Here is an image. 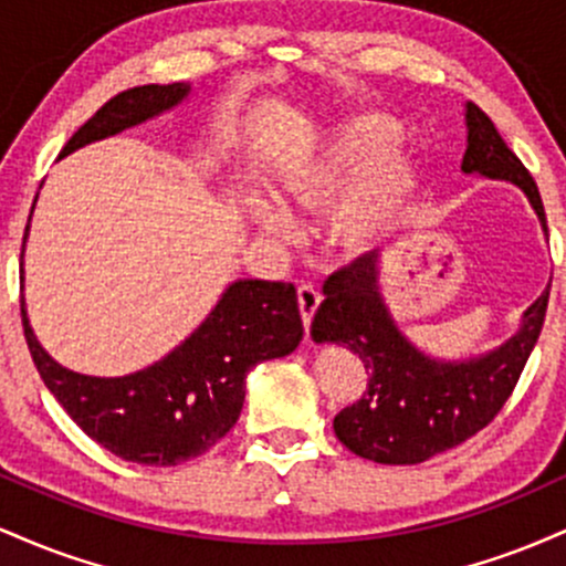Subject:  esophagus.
<instances>
[{"label": "esophagus", "mask_w": 566, "mask_h": 566, "mask_svg": "<svg viewBox=\"0 0 566 566\" xmlns=\"http://www.w3.org/2000/svg\"><path fill=\"white\" fill-rule=\"evenodd\" d=\"M319 303H322V292H319V287H316V284H311V282L297 284V305H301V316H303L305 329H308L311 319H314Z\"/></svg>", "instance_id": "1"}]
</instances>
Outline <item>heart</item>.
I'll use <instances>...</instances> for the list:
<instances>
[{"mask_svg": "<svg viewBox=\"0 0 566 566\" xmlns=\"http://www.w3.org/2000/svg\"><path fill=\"white\" fill-rule=\"evenodd\" d=\"M399 138V127L382 116H354L327 133L319 148L284 170L276 199L290 216H316L340 201L335 233L348 250H367L401 223L415 197V172L399 154H384ZM381 159L376 160L374 157ZM376 161L373 163L371 159ZM258 229L287 237L292 223L265 201L247 210Z\"/></svg>", "mask_w": 566, "mask_h": 566, "instance_id": "1", "label": "heart"}]
</instances>
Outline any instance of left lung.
Returning a JSON list of instances; mask_svg holds the SVG:
<instances>
[{"instance_id":"8db88e82","label":"left lung","mask_w":566,"mask_h":566,"mask_svg":"<svg viewBox=\"0 0 566 566\" xmlns=\"http://www.w3.org/2000/svg\"><path fill=\"white\" fill-rule=\"evenodd\" d=\"M469 148L463 172L511 180L527 193L545 233L543 199L522 159L505 146L497 127L476 103H469ZM375 252L361 255L324 282V301L311 322L316 343H343L365 361V394L335 415V433L350 452L386 465H415L495 420L516 388L541 337L548 290L530 305L524 324L505 346L482 359H428L401 337L378 292Z\"/></svg>"}]
</instances>
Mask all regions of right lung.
I'll list each match as a JSON object with an SVG mask.
<instances>
[{"mask_svg": "<svg viewBox=\"0 0 566 566\" xmlns=\"http://www.w3.org/2000/svg\"><path fill=\"white\" fill-rule=\"evenodd\" d=\"M186 93L188 84L170 82L143 84L108 97L71 135L61 157L165 112ZM21 319L36 373L69 418L103 450L140 465H178L216 447L237 426L247 373L258 361L287 356L303 337L295 287L263 279L233 282L184 346L127 378L71 373L36 343L23 297Z\"/></svg>", "mask_w": 566, "mask_h": 566, "instance_id": "right-lung-1", "label": "right lung"}]
</instances>
